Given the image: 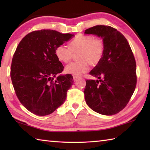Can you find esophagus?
<instances>
[{"label": "esophagus", "mask_w": 150, "mask_h": 150, "mask_svg": "<svg viewBox=\"0 0 150 150\" xmlns=\"http://www.w3.org/2000/svg\"><path fill=\"white\" fill-rule=\"evenodd\" d=\"M73 80H74V81H76L77 80H78L79 79H80L79 76H77V75H73Z\"/></svg>", "instance_id": "1"}]
</instances>
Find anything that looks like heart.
Returning <instances> with one entry per match:
<instances>
[{
  "instance_id": "1",
  "label": "heart",
  "mask_w": 150,
  "mask_h": 150,
  "mask_svg": "<svg viewBox=\"0 0 150 150\" xmlns=\"http://www.w3.org/2000/svg\"><path fill=\"white\" fill-rule=\"evenodd\" d=\"M77 52L79 60L69 63L65 67L66 72L73 75L87 72L91 64L96 65L100 62L105 52V44L102 39L95 38L91 35L78 34L71 40L69 47L61 44L55 51L57 59L63 63L69 62L73 53Z\"/></svg>"
}]
</instances>
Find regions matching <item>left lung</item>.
Returning a JSON list of instances; mask_svg holds the SVG:
<instances>
[{
    "mask_svg": "<svg viewBox=\"0 0 150 150\" xmlns=\"http://www.w3.org/2000/svg\"><path fill=\"white\" fill-rule=\"evenodd\" d=\"M85 34L101 37L105 52L100 62L89 74L99 80L86 81L85 99L96 112L113 115L127 105L135 90L136 63L126 38L109 26H95Z\"/></svg>",
    "mask_w": 150,
    "mask_h": 150,
    "instance_id": "8db88e82",
    "label": "left lung"
}]
</instances>
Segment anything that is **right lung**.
<instances>
[{"instance_id":"right-lung-1","label":"right lung","mask_w":150,"mask_h":150,"mask_svg":"<svg viewBox=\"0 0 150 150\" xmlns=\"http://www.w3.org/2000/svg\"><path fill=\"white\" fill-rule=\"evenodd\" d=\"M73 35L53 30H35L16 47L11 68L12 83L20 102L34 115H50L66 99L73 78L67 74L55 79L64 68L55 51Z\"/></svg>"}]
</instances>
